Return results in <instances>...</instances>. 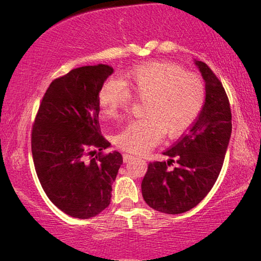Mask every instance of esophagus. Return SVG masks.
Wrapping results in <instances>:
<instances>
[{
    "mask_svg": "<svg viewBox=\"0 0 261 261\" xmlns=\"http://www.w3.org/2000/svg\"><path fill=\"white\" fill-rule=\"evenodd\" d=\"M130 159H134V155H131V154H129V153L123 154V160H124V162H127Z\"/></svg>",
    "mask_w": 261,
    "mask_h": 261,
    "instance_id": "1",
    "label": "esophagus"
}]
</instances>
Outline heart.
<instances>
[{
    "label": "heart",
    "mask_w": 261,
    "mask_h": 261,
    "mask_svg": "<svg viewBox=\"0 0 261 261\" xmlns=\"http://www.w3.org/2000/svg\"><path fill=\"white\" fill-rule=\"evenodd\" d=\"M134 94L144 105L141 120L132 121L115 137L125 151L144 154L160 143L163 135L175 138L184 134L199 116L205 105L202 79L185 72L179 65L149 62L124 74L122 83L108 79L99 91V105L106 116L116 117Z\"/></svg>",
    "instance_id": "1"
}]
</instances>
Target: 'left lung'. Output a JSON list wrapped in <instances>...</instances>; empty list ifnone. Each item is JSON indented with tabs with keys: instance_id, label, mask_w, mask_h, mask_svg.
<instances>
[{
	"instance_id": "left-lung-1",
	"label": "left lung",
	"mask_w": 261,
	"mask_h": 261,
	"mask_svg": "<svg viewBox=\"0 0 261 261\" xmlns=\"http://www.w3.org/2000/svg\"><path fill=\"white\" fill-rule=\"evenodd\" d=\"M205 82L201 113L188 134L163 152L168 161L148 165L141 193L153 210L180 214L196 207L219 177L231 136V110L226 91L204 62L194 60ZM176 162L178 166H170Z\"/></svg>"
}]
</instances>
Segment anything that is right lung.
<instances>
[{"mask_svg": "<svg viewBox=\"0 0 261 261\" xmlns=\"http://www.w3.org/2000/svg\"><path fill=\"white\" fill-rule=\"evenodd\" d=\"M114 69L87 65L53 81L32 129V155L43 191L72 218L90 219L110 204L112 185L123 163L120 152L103 154L99 91Z\"/></svg>", "mask_w": 261, "mask_h": 261, "instance_id": "1", "label": "right lung"}]
</instances>
